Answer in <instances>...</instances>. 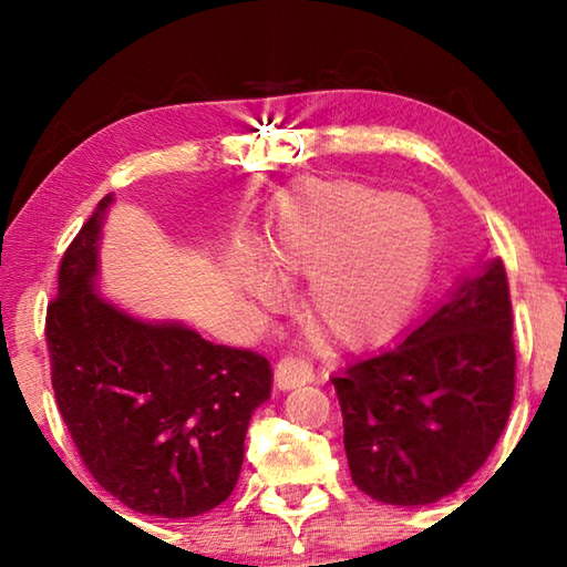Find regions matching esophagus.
Listing matches in <instances>:
<instances>
[{
	"instance_id": "1",
	"label": "esophagus",
	"mask_w": 567,
	"mask_h": 567,
	"mask_svg": "<svg viewBox=\"0 0 567 567\" xmlns=\"http://www.w3.org/2000/svg\"><path fill=\"white\" fill-rule=\"evenodd\" d=\"M312 368L302 360H295V358H282L277 362L275 368V382L280 390H292V388H300L307 385V382H312Z\"/></svg>"
}]
</instances>
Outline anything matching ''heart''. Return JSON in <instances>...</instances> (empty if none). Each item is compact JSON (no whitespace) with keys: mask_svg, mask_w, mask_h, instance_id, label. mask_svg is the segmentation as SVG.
Instances as JSON below:
<instances>
[{"mask_svg":"<svg viewBox=\"0 0 567 567\" xmlns=\"http://www.w3.org/2000/svg\"><path fill=\"white\" fill-rule=\"evenodd\" d=\"M433 219L417 203L358 185H318L290 199L267 239L285 280L310 277L307 307L334 342L360 348L398 328L433 262ZM247 295L272 302L277 287L245 260Z\"/></svg>","mask_w":567,"mask_h":567,"instance_id":"b5f03b06","label":"heart"}]
</instances>
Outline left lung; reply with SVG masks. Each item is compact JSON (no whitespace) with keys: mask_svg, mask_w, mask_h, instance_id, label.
<instances>
[{"mask_svg":"<svg viewBox=\"0 0 567 567\" xmlns=\"http://www.w3.org/2000/svg\"><path fill=\"white\" fill-rule=\"evenodd\" d=\"M352 483L385 505H430L473 477L515 392L513 310L501 257H480L445 300L332 378Z\"/></svg>","mask_w":567,"mask_h":567,"instance_id":"8db88e82","label":"left lung"}]
</instances>
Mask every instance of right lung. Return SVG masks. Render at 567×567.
Segmentation results:
<instances>
[{
    "instance_id": "right-lung-1",
    "label": "right lung",
    "mask_w": 567,
    "mask_h": 567,
    "mask_svg": "<svg viewBox=\"0 0 567 567\" xmlns=\"http://www.w3.org/2000/svg\"><path fill=\"white\" fill-rule=\"evenodd\" d=\"M112 203L64 252L47 310L56 405L104 491L137 513L195 517L235 491L272 370L262 354L207 342L179 320H142L100 292Z\"/></svg>"
}]
</instances>
